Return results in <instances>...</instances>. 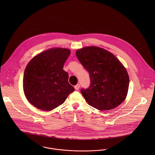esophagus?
Returning <instances> with one entry per match:
<instances>
[{
	"instance_id": "34e87169",
	"label": "esophagus",
	"mask_w": 155,
	"mask_h": 155,
	"mask_svg": "<svg viewBox=\"0 0 155 155\" xmlns=\"http://www.w3.org/2000/svg\"><path fill=\"white\" fill-rule=\"evenodd\" d=\"M80 88V85L79 84H77L76 85L74 86V89L76 90H79V89Z\"/></svg>"
}]
</instances>
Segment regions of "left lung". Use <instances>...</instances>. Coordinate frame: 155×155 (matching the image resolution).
<instances>
[{
    "label": "left lung",
    "mask_w": 155,
    "mask_h": 155,
    "mask_svg": "<svg viewBox=\"0 0 155 155\" xmlns=\"http://www.w3.org/2000/svg\"><path fill=\"white\" fill-rule=\"evenodd\" d=\"M76 55L89 74V87L81 90L89 105L107 110L120 104L127 97L130 79L120 61L110 52L96 46L83 48Z\"/></svg>",
    "instance_id": "left-lung-1"
}]
</instances>
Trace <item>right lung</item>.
<instances>
[{
  "mask_svg": "<svg viewBox=\"0 0 155 155\" xmlns=\"http://www.w3.org/2000/svg\"><path fill=\"white\" fill-rule=\"evenodd\" d=\"M66 48H52L37 55L28 63L23 77V89L28 101L43 110L54 109L64 103L74 88L63 70L70 56Z\"/></svg>",
  "mask_w": 155,
  "mask_h": 155,
  "instance_id": "right-lung-1",
  "label": "right lung"
}]
</instances>
